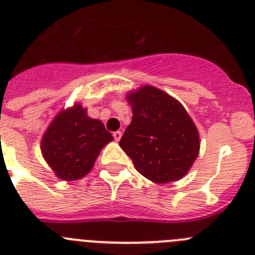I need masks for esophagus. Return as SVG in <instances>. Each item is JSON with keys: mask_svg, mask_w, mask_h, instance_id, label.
<instances>
[{"mask_svg": "<svg viewBox=\"0 0 255 255\" xmlns=\"http://www.w3.org/2000/svg\"><path fill=\"white\" fill-rule=\"evenodd\" d=\"M113 137H115V140H120L121 137H122V132H120V130H117V132H113Z\"/></svg>", "mask_w": 255, "mask_h": 255, "instance_id": "34e87169", "label": "esophagus"}]
</instances>
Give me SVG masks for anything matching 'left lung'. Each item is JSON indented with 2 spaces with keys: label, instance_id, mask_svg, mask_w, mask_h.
Segmentation results:
<instances>
[{
  "label": "left lung",
  "instance_id": "left-lung-1",
  "mask_svg": "<svg viewBox=\"0 0 255 255\" xmlns=\"http://www.w3.org/2000/svg\"><path fill=\"white\" fill-rule=\"evenodd\" d=\"M133 117L120 140L135 169L155 183L182 178L199 152L198 130L178 101L152 86L128 96Z\"/></svg>",
  "mask_w": 255,
  "mask_h": 255
}]
</instances>
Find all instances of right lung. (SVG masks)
I'll use <instances>...</instances> for the list:
<instances>
[{
	"label": "right lung",
	"instance_id": "add662e5",
	"mask_svg": "<svg viewBox=\"0 0 255 255\" xmlns=\"http://www.w3.org/2000/svg\"><path fill=\"white\" fill-rule=\"evenodd\" d=\"M113 139L101 121L92 120L80 105L59 113L42 139V153L57 177L76 180L85 177L101 149Z\"/></svg>",
	"mask_w": 255,
	"mask_h": 255
}]
</instances>
